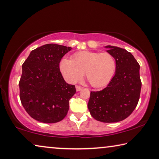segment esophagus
Listing matches in <instances>:
<instances>
[{
    "instance_id": "obj_1",
    "label": "esophagus",
    "mask_w": 159,
    "mask_h": 159,
    "mask_svg": "<svg viewBox=\"0 0 159 159\" xmlns=\"http://www.w3.org/2000/svg\"><path fill=\"white\" fill-rule=\"evenodd\" d=\"M75 89H76L77 91H80V90H81L83 88L81 86H80V85H76V86H75Z\"/></svg>"
}]
</instances>
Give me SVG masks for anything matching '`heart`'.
<instances>
[{
    "label": "heart",
    "mask_w": 159,
    "mask_h": 159,
    "mask_svg": "<svg viewBox=\"0 0 159 159\" xmlns=\"http://www.w3.org/2000/svg\"><path fill=\"white\" fill-rule=\"evenodd\" d=\"M60 70L70 84L79 81L85 73V79L91 86L102 88L106 86L114 76L116 61L108 52L85 50L75 53L71 60L63 59L60 62Z\"/></svg>",
    "instance_id": "1"
}]
</instances>
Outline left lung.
I'll return each mask as SVG.
<instances>
[{"mask_svg":"<svg viewBox=\"0 0 159 159\" xmlns=\"http://www.w3.org/2000/svg\"><path fill=\"white\" fill-rule=\"evenodd\" d=\"M116 61V72L106 88L91 91L88 107L92 117L102 122H117L129 117L138 104L142 81L137 60L122 48L107 45Z\"/></svg>","mask_w":159,"mask_h":159,"instance_id":"1","label":"left lung"}]
</instances>
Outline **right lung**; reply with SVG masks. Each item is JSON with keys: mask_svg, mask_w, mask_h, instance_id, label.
<instances>
[{"mask_svg": "<svg viewBox=\"0 0 159 159\" xmlns=\"http://www.w3.org/2000/svg\"><path fill=\"white\" fill-rule=\"evenodd\" d=\"M71 49L47 44L32 50L22 64L20 98L30 117L44 123H56L66 117L74 85L65 82L59 69L62 57Z\"/></svg>", "mask_w": 159, "mask_h": 159, "instance_id": "add662e5", "label": "right lung"}]
</instances>
